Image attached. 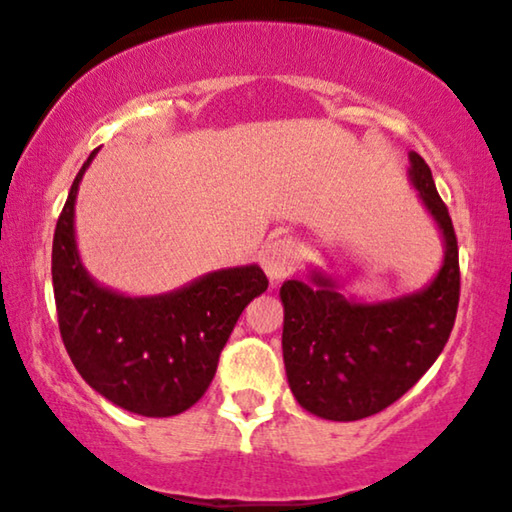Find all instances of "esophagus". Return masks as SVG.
<instances>
[{
  "label": "esophagus",
  "instance_id": "1",
  "mask_svg": "<svg viewBox=\"0 0 512 512\" xmlns=\"http://www.w3.org/2000/svg\"><path fill=\"white\" fill-rule=\"evenodd\" d=\"M260 264L272 281H281L295 272V245L291 238L269 240L260 252Z\"/></svg>",
  "mask_w": 512,
  "mask_h": 512
}]
</instances>
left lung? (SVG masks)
Returning <instances> with one entry per match:
<instances>
[{
  "label": "left lung",
  "mask_w": 512,
  "mask_h": 512,
  "mask_svg": "<svg viewBox=\"0 0 512 512\" xmlns=\"http://www.w3.org/2000/svg\"><path fill=\"white\" fill-rule=\"evenodd\" d=\"M408 178L443 238L439 272L420 291L391 300H357L310 269L283 281V365L300 408L322 420L377 415L410 391L451 336L460 298L458 240L436 193L432 169L410 152Z\"/></svg>",
  "instance_id": "1"
}]
</instances>
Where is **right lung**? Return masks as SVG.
<instances>
[{
	"mask_svg": "<svg viewBox=\"0 0 512 512\" xmlns=\"http://www.w3.org/2000/svg\"><path fill=\"white\" fill-rule=\"evenodd\" d=\"M73 181L52 243L59 331L78 374L100 396L143 417L181 415L205 396L240 312L269 281L257 264L197 276L176 291L126 295L92 279L76 243Z\"/></svg>",
	"mask_w": 512,
	"mask_h": 512,
	"instance_id": "right-lung-1",
	"label": "right lung"
}]
</instances>
